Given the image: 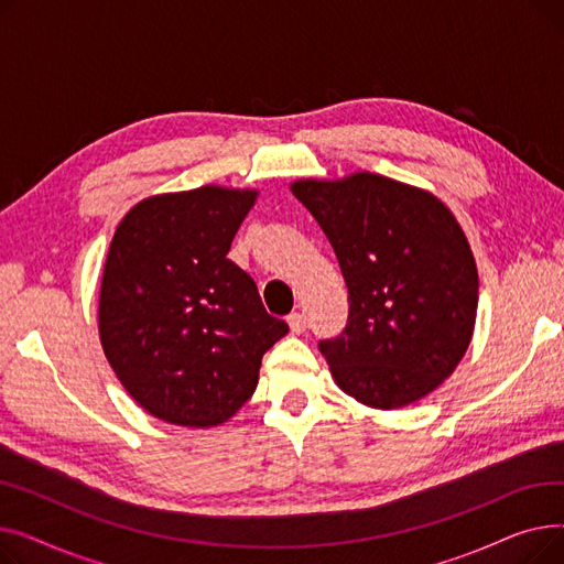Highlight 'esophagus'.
I'll use <instances>...</instances> for the list:
<instances>
[{
	"label": "esophagus",
	"mask_w": 564,
	"mask_h": 564,
	"mask_svg": "<svg viewBox=\"0 0 564 564\" xmlns=\"http://www.w3.org/2000/svg\"><path fill=\"white\" fill-rule=\"evenodd\" d=\"M288 324H290L292 334H302V332H306V315L292 313V315H288Z\"/></svg>",
	"instance_id": "obj_1"
}]
</instances>
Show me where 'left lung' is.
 Masks as SVG:
<instances>
[{
  "mask_svg": "<svg viewBox=\"0 0 564 564\" xmlns=\"http://www.w3.org/2000/svg\"><path fill=\"white\" fill-rule=\"evenodd\" d=\"M290 192L327 235L349 292L345 332L319 343L338 389L372 409L430 395L462 361L478 313V267L455 215L368 171Z\"/></svg>",
  "mask_w": 564,
  "mask_h": 564,
  "instance_id": "obj_1",
  "label": "left lung"
}]
</instances>
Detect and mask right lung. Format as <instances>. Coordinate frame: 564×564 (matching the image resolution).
Instances as JSON below:
<instances>
[{
  "label": "right lung",
  "mask_w": 564,
  "mask_h": 564,
  "mask_svg": "<svg viewBox=\"0 0 564 564\" xmlns=\"http://www.w3.org/2000/svg\"><path fill=\"white\" fill-rule=\"evenodd\" d=\"M256 198L219 185L148 196L111 237L100 343L132 400L164 423H226L253 395L262 354L288 334L226 258Z\"/></svg>",
  "instance_id": "obj_1"
}]
</instances>
